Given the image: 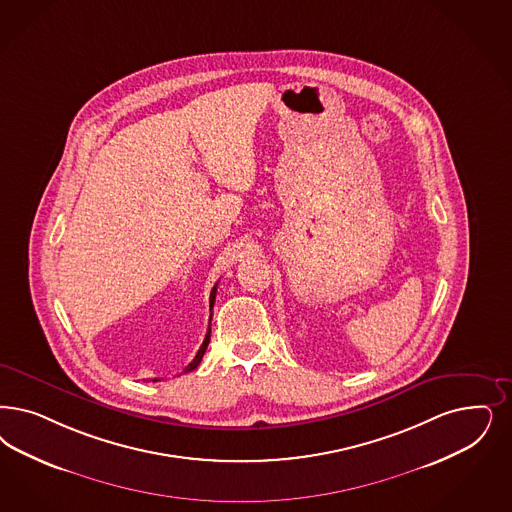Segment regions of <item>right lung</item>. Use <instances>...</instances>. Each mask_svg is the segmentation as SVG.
Masks as SVG:
<instances>
[{
	"mask_svg": "<svg viewBox=\"0 0 512 512\" xmlns=\"http://www.w3.org/2000/svg\"><path fill=\"white\" fill-rule=\"evenodd\" d=\"M215 293H217V283L213 285L212 293H210V308H213V302H215ZM210 321H212V316H210ZM210 335H212V327H208V333H206V338H204V342H202V346H200V350L196 352L194 355L193 361L183 369L181 374H185V372H191L200 365V361H202V357H204V353H206V348H208V344H210ZM153 382H159V378H155Z\"/></svg>",
	"mask_w": 512,
	"mask_h": 512,
	"instance_id": "add662e5",
	"label": "right lung"
}]
</instances>
